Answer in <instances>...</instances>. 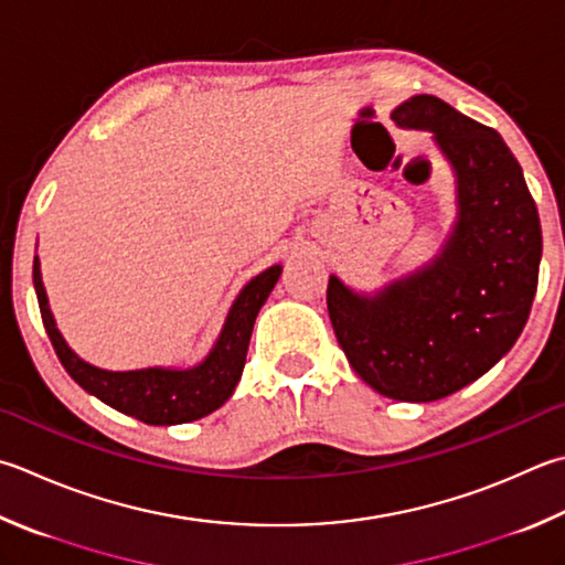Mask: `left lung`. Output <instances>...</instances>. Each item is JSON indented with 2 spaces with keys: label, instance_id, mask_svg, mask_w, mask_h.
Masks as SVG:
<instances>
[{
  "label": "left lung",
  "instance_id": "obj_1",
  "mask_svg": "<svg viewBox=\"0 0 565 565\" xmlns=\"http://www.w3.org/2000/svg\"><path fill=\"white\" fill-rule=\"evenodd\" d=\"M393 120L433 130L457 172L460 216L443 255L374 297L334 275L327 310L351 369L381 396L428 403L487 374L524 329L541 263V221L497 130L415 95Z\"/></svg>",
  "mask_w": 565,
  "mask_h": 565
}]
</instances>
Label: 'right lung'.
I'll list each match as a JSON object with an SVG mask.
<instances>
[{
	"label": "right lung",
	"instance_id": "1",
	"mask_svg": "<svg viewBox=\"0 0 565 565\" xmlns=\"http://www.w3.org/2000/svg\"><path fill=\"white\" fill-rule=\"evenodd\" d=\"M282 268L273 265L258 278H253L233 302L231 312L223 324V332L214 351L206 356L204 364L186 371L172 369H140V371H105L85 364L58 334L53 322L44 282H41L39 258H34V287L39 297L41 319H44L46 334L53 351L61 359L63 369L81 388L93 393L95 398L108 403L110 408L142 420L147 425H177L199 420L214 413L231 398L233 388L243 374L248 354V342L253 334L255 317L268 300L275 282H278Z\"/></svg>",
	"mask_w": 565,
	"mask_h": 565
}]
</instances>
